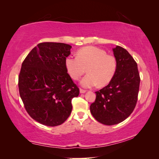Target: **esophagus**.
<instances>
[{
    "instance_id": "1",
    "label": "esophagus",
    "mask_w": 159,
    "mask_h": 159,
    "mask_svg": "<svg viewBox=\"0 0 159 159\" xmlns=\"http://www.w3.org/2000/svg\"><path fill=\"white\" fill-rule=\"evenodd\" d=\"M86 92V90L84 89H82V88H80V93H85Z\"/></svg>"
}]
</instances>
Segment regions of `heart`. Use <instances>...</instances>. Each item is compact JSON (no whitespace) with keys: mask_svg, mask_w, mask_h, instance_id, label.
<instances>
[{"mask_svg":"<svg viewBox=\"0 0 159 159\" xmlns=\"http://www.w3.org/2000/svg\"><path fill=\"white\" fill-rule=\"evenodd\" d=\"M66 71L74 80H79L87 71L80 82L83 87L104 86L111 82L116 72L118 64L114 55H108L101 48L87 46L78 50L77 56L65 59Z\"/></svg>","mask_w":159,"mask_h":159,"instance_id":"b5f03b06","label":"heart"}]
</instances>
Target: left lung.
<instances>
[{
	"label": "left lung",
	"mask_w": 159,
	"mask_h": 159,
	"mask_svg": "<svg viewBox=\"0 0 159 159\" xmlns=\"http://www.w3.org/2000/svg\"><path fill=\"white\" fill-rule=\"evenodd\" d=\"M113 52L118 64L115 76L108 85L95 92V101L90 107L93 117L107 125L118 124L133 113L140 83L138 64L130 53L118 45Z\"/></svg>",
	"instance_id": "obj_1"
}]
</instances>
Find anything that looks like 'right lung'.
Here are the masks:
<instances>
[{
  "mask_svg": "<svg viewBox=\"0 0 159 159\" xmlns=\"http://www.w3.org/2000/svg\"><path fill=\"white\" fill-rule=\"evenodd\" d=\"M70 45L44 42L34 48L21 64L20 95L26 111L47 126L62 124L72 110L71 99L79 95L65 66Z\"/></svg>",
  "mask_w": 159,
  "mask_h": 159,
  "instance_id": "add662e5",
  "label": "right lung"
}]
</instances>
